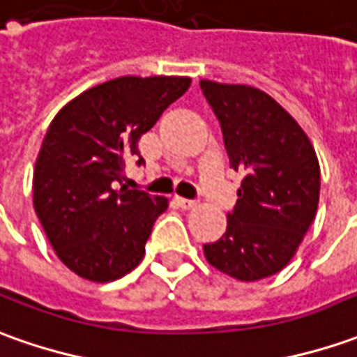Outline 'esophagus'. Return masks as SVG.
<instances>
[{
    "mask_svg": "<svg viewBox=\"0 0 357 357\" xmlns=\"http://www.w3.org/2000/svg\"><path fill=\"white\" fill-rule=\"evenodd\" d=\"M174 201H176V205H178V207H181V209H185V211H191L197 207V201H191V199L176 197Z\"/></svg>",
    "mask_w": 357,
    "mask_h": 357,
    "instance_id": "obj_1",
    "label": "esophagus"
}]
</instances>
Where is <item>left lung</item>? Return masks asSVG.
Listing matches in <instances>:
<instances>
[{
  "label": "left lung",
  "instance_id": "obj_1",
  "mask_svg": "<svg viewBox=\"0 0 357 357\" xmlns=\"http://www.w3.org/2000/svg\"><path fill=\"white\" fill-rule=\"evenodd\" d=\"M219 119L234 172L244 174L227 232L203 252L238 281L281 271L314 220L321 168L311 140L280 103L258 87L201 79Z\"/></svg>",
  "mask_w": 357,
  "mask_h": 357
}]
</instances>
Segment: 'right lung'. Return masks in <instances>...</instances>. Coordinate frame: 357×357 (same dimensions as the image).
Listing matches in <instances>:
<instances>
[{"label":"right lung","mask_w":357,"mask_h":357,"mask_svg":"<svg viewBox=\"0 0 357 357\" xmlns=\"http://www.w3.org/2000/svg\"><path fill=\"white\" fill-rule=\"evenodd\" d=\"M191 77L123 76L87 89L58 111L33 174V205L60 261L96 283L115 281L144 258L168 199L117 188L138 138L156 125Z\"/></svg>","instance_id":"right-lung-1"}]
</instances>
